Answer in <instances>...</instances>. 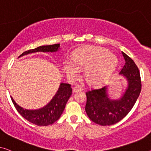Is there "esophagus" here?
<instances>
[{
  "instance_id": "esophagus-1",
  "label": "esophagus",
  "mask_w": 151,
  "mask_h": 151,
  "mask_svg": "<svg viewBox=\"0 0 151 151\" xmlns=\"http://www.w3.org/2000/svg\"><path fill=\"white\" fill-rule=\"evenodd\" d=\"M83 90V88L81 87V86H80V85H76L73 88V93H76V92H78V91H81Z\"/></svg>"
}]
</instances>
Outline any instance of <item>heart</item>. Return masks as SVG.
Here are the masks:
<instances>
[{
	"label": "heart",
	"mask_w": 151,
	"mask_h": 151,
	"mask_svg": "<svg viewBox=\"0 0 151 151\" xmlns=\"http://www.w3.org/2000/svg\"><path fill=\"white\" fill-rule=\"evenodd\" d=\"M115 55L106 49L99 47H89L78 51L73 61L66 60L63 68L66 76L71 80L78 77L80 70H85V77L90 84L104 82L111 76L117 66Z\"/></svg>",
	"instance_id": "obj_1"
}]
</instances>
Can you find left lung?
Masks as SVG:
<instances>
[{
    "label": "left lung",
    "instance_id": "1",
    "mask_svg": "<svg viewBox=\"0 0 151 151\" xmlns=\"http://www.w3.org/2000/svg\"><path fill=\"white\" fill-rule=\"evenodd\" d=\"M125 64L119 75L127 81L122 96L112 99L109 94V86L87 91L85 111L88 117L100 125H111L118 123L129 113L138 98L141 91L140 72L134 62L123 52Z\"/></svg>",
    "mask_w": 151,
    "mask_h": 151
}]
</instances>
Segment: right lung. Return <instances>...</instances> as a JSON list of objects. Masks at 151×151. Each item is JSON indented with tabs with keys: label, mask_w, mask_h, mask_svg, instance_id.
Instances as JSON below:
<instances>
[{
	"label": "right lung",
	"mask_w": 151,
	"mask_h": 151,
	"mask_svg": "<svg viewBox=\"0 0 151 151\" xmlns=\"http://www.w3.org/2000/svg\"><path fill=\"white\" fill-rule=\"evenodd\" d=\"M60 49V44L40 46L25 51L20 55L19 58L37 52H57ZM71 94V85L60 83L59 88L50 102L43 107L36 110L24 109L15 102L12 96H11V98L18 112L27 121L39 126H47L53 124L60 119Z\"/></svg>",
	"instance_id": "obj_1"
}]
</instances>
